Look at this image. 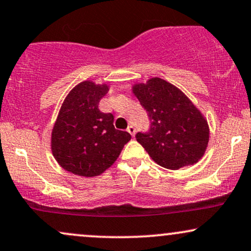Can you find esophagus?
I'll return each instance as SVG.
<instances>
[{"label": "esophagus", "mask_w": 251, "mask_h": 251, "mask_svg": "<svg viewBox=\"0 0 251 251\" xmlns=\"http://www.w3.org/2000/svg\"><path fill=\"white\" fill-rule=\"evenodd\" d=\"M127 132L131 135H134V133H135V127L133 125H129L128 127H127Z\"/></svg>", "instance_id": "obj_1"}]
</instances>
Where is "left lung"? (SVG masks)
Returning a JSON list of instances; mask_svg holds the SVG:
<instances>
[{
  "instance_id": "1",
  "label": "left lung",
  "mask_w": 251,
  "mask_h": 251,
  "mask_svg": "<svg viewBox=\"0 0 251 251\" xmlns=\"http://www.w3.org/2000/svg\"><path fill=\"white\" fill-rule=\"evenodd\" d=\"M133 93L150 119L147 132L135 139L156 164L179 170L198 162L209 140L207 120L177 87L152 78L133 86Z\"/></svg>"
}]
</instances>
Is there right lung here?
<instances>
[{"label": "right lung", "mask_w": 251, "mask_h": 251, "mask_svg": "<svg viewBox=\"0 0 251 251\" xmlns=\"http://www.w3.org/2000/svg\"><path fill=\"white\" fill-rule=\"evenodd\" d=\"M107 85L83 81L63 102L51 135V149L64 170L80 176H97L116 161L131 140L128 132L113 126V114L98 108Z\"/></svg>", "instance_id": "right-lung-1"}]
</instances>
